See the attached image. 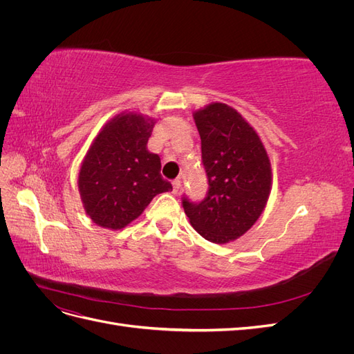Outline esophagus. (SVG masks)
Returning <instances> with one entry per match:
<instances>
[{"mask_svg":"<svg viewBox=\"0 0 354 354\" xmlns=\"http://www.w3.org/2000/svg\"><path fill=\"white\" fill-rule=\"evenodd\" d=\"M180 189H181V180H180V178H176V180L173 181V192H174V194H178Z\"/></svg>","mask_w":354,"mask_h":354,"instance_id":"obj_1","label":"esophagus"}]
</instances>
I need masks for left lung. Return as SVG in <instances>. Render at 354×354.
<instances>
[{
    "instance_id": "obj_1",
    "label": "left lung",
    "mask_w": 354,
    "mask_h": 354,
    "mask_svg": "<svg viewBox=\"0 0 354 354\" xmlns=\"http://www.w3.org/2000/svg\"><path fill=\"white\" fill-rule=\"evenodd\" d=\"M209 190L199 203L183 199L189 221L202 238L229 243L263 214L272 190V165L254 127L232 106L214 102L194 112Z\"/></svg>"
}]
</instances>
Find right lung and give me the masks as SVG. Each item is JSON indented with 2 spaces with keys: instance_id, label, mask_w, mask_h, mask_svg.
I'll list each match as a JSON object with an SVG mask.
<instances>
[{
  "instance_id": "add662e5",
  "label": "right lung",
  "mask_w": 354,
  "mask_h": 354,
  "mask_svg": "<svg viewBox=\"0 0 354 354\" xmlns=\"http://www.w3.org/2000/svg\"><path fill=\"white\" fill-rule=\"evenodd\" d=\"M155 118L122 112L106 122L85 153L78 190L87 216L100 227L128 226L164 192L173 190L160 176V158L147 149Z\"/></svg>"
}]
</instances>
